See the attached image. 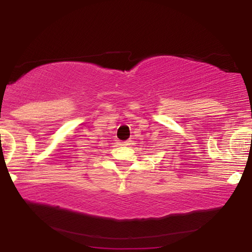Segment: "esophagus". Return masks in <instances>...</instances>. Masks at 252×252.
<instances>
[{
	"label": "esophagus",
	"instance_id": "1",
	"mask_svg": "<svg viewBox=\"0 0 252 252\" xmlns=\"http://www.w3.org/2000/svg\"><path fill=\"white\" fill-rule=\"evenodd\" d=\"M129 142H130V141H125V142H122L120 144H122V146H128Z\"/></svg>",
	"mask_w": 252,
	"mask_h": 252
}]
</instances>
